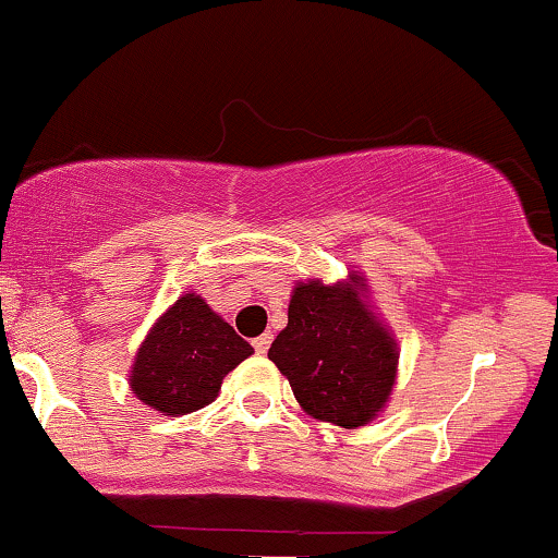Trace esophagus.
I'll use <instances>...</instances> for the list:
<instances>
[{
  "label": "esophagus",
  "mask_w": 558,
  "mask_h": 558,
  "mask_svg": "<svg viewBox=\"0 0 558 558\" xmlns=\"http://www.w3.org/2000/svg\"><path fill=\"white\" fill-rule=\"evenodd\" d=\"M270 343H272L270 332H262L259 338H254V351H257V354H267V349H270Z\"/></svg>",
  "instance_id": "1"
}]
</instances>
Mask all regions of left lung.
<instances>
[{
  "instance_id": "left-lung-1",
  "label": "left lung",
  "mask_w": 558,
  "mask_h": 558,
  "mask_svg": "<svg viewBox=\"0 0 558 558\" xmlns=\"http://www.w3.org/2000/svg\"><path fill=\"white\" fill-rule=\"evenodd\" d=\"M267 356L315 420L362 427L386 407L396 380V341L354 286L299 283L288 325Z\"/></svg>"
}]
</instances>
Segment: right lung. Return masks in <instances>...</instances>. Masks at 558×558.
I'll return each instance as SVG.
<instances>
[{
  "label": "right lung",
  "instance_id": "1",
  "mask_svg": "<svg viewBox=\"0 0 558 558\" xmlns=\"http://www.w3.org/2000/svg\"><path fill=\"white\" fill-rule=\"evenodd\" d=\"M254 349L202 296L185 293L138 349L131 388L162 414H189L217 399L222 377Z\"/></svg>",
  "mask_w": 558,
  "mask_h": 558
}]
</instances>
